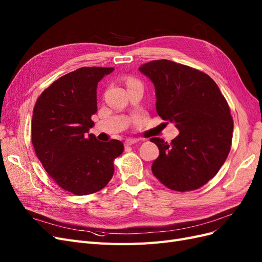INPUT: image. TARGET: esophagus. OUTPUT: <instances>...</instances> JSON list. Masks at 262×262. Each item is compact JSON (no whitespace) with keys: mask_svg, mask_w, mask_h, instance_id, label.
<instances>
[{"mask_svg":"<svg viewBox=\"0 0 262 262\" xmlns=\"http://www.w3.org/2000/svg\"><path fill=\"white\" fill-rule=\"evenodd\" d=\"M138 142H139V140H137V139H128V140H125L124 143L126 146H130V145L138 143Z\"/></svg>","mask_w":262,"mask_h":262,"instance_id":"obj_1","label":"esophagus"}]
</instances>
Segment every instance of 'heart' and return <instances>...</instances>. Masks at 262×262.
I'll return each mask as SVG.
<instances>
[{
  "mask_svg": "<svg viewBox=\"0 0 262 262\" xmlns=\"http://www.w3.org/2000/svg\"><path fill=\"white\" fill-rule=\"evenodd\" d=\"M126 83H128V86H130V85H133V84H138L139 82L137 80H134V78H129L128 82H126Z\"/></svg>",
  "mask_w": 262,
  "mask_h": 262,
  "instance_id": "1",
  "label": "heart"
}]
</instances>
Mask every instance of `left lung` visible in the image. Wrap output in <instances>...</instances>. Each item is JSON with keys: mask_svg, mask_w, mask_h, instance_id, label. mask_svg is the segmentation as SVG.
Masks as SVG:
<instances>
[{"mask_svg": "<svg viewBox=\"0 0 262 262\" xmlns=\"http://www.w3.org/2000/svg\"><path fill=\"white\" fill-rule=\"evenodd\" d=\"M139 70L154 84L158 116L179 130L170 143L150 139L160 149L153 175L175 191L202 187L231 149L234 123L225 97L208 74L180 63L155 60Z\"/></svg>", "mask_w": 262, "mask_h": 262, "instance_id": "1", "label": "left lung"}]
</instances>
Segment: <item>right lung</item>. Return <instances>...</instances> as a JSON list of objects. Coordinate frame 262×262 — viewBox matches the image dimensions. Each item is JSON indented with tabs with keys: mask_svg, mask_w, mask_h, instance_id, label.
Returning a JSON list of instances; mask_svg holds the SVG:
<instances>
[{
	"mask_svg": "<svg viewBox=\"0 0 262 262\" xmlns=\"http://www.w3.org/2000/svg\"><path fill=\"white\" fill-rule=\"evenodd\" d=\"M114 68L84 67L54 81L38 97L31 142L48 175L67 191L86 195L113 178L122 142H100L87 134L97 113V84Z\"/></svg>",
	"mask_w": 262,
	"mask_h": 262,
	"instance_id": "right-lung-1",
	"label": "right lung"
}]
</instances>
